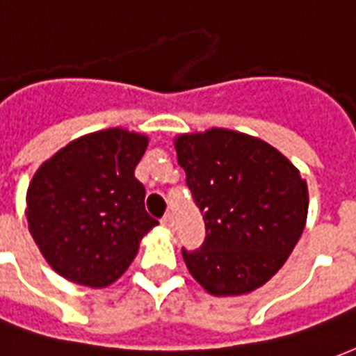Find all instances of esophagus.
<instances>
[{
  "mask_svg": "<svg viewBox=\"0 0 356 356\" xmlns=\"http://www.w3.org/2000/svg\"><path fill=\"white\" fill-rule=\"evenodd\" d=\"M162 225H163V227H168V229H173V225H175V221H173V216H171V213L163 216Z\"/></svg>",
  "mask_w": 356,
  "mask_h": 356,
  "instance_id": "1",
  "label": "esophagus"
}]
</instances>
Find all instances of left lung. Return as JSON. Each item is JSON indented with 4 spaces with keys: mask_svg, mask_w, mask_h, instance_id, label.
<instances>
[{
    "mask_svg": "<svg viewBox=\"0 0 356 356\" xmlns=\"http://www.w3.org/2000/svg\"><path fill=\"white\" fill-rule=\"evenodd\" d=\"M206 240L183 259L211 296H242L280 270L305 229L307 181L259 137L211 127L173 139Z\"/></svg>",
    "mask_w": 356,
    "mask_h": 356,
    "instance_id": "left-lung-1",
    "label": "left lung"
}]
</instances>
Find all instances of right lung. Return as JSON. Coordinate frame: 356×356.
<instances>
[{
	"label": "right lung",
	"mask_w": 356,
	"mask_h": 356,
	"mask_svg": "<svg viewBox=\"0 0 356 356\" xmlns=\"http://www.w3.org/2000/svg\"><path fill=\"white\" fill-rule=\"evenodd\" d=\"M147 147L145 133L110 127L70 140L38 168L24 213L57 275L99 290L131 265L143 236L158 225L135 179Z\"/></svg>",
	"instance_id": "1"
}]
</instances>
